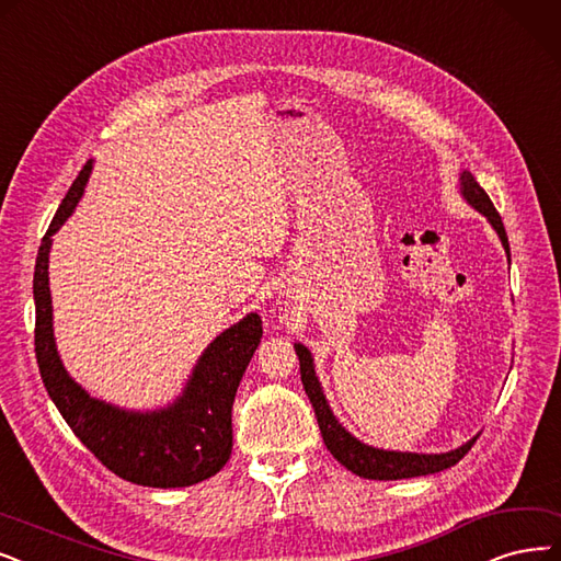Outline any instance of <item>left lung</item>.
Returning a JSON list of instances; mask_svg holds the SVG:
<instances>
[{
	"mask_svg": "<svg viewBox=\"0 0 561 561\" xmlns=\"http://www.w3.org/2000/svg\"><path fill=\"white\" fill-rule=\"evenodd\" d=\"M460 195L469 207H474L481 216L492 226V230L497 232L506 257L511 260L508 251V237L504 230L502 216L497 214L495 205L490 203L488 193L479 186L474 174L469 170L460 172L458 179ZM295 352L299 356V366H301V385L312 402V410H316L318 423H320V433L327 444V449L331 456L339 460L343 467H347L352 474L362 477V479H375V481H398V479H412V477H425V474H435L444 472V469L454 467L477 442L479 435L472 439H467L460 444L458 449L444 451V454H414V451H389V449H377V446L364 444L362 439H356L350 431H345V425L335 419V414L329 408V400L322 391V385L316 373V362H312V354L306 345L295 343Z\"/></svg>",
	"mask_w": 561,
	"mask_h": 561,
	"instance_id": "1",
	"label": "left lung"
}]
</instances>
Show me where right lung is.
I'll list each match as a JSON object with an SVG mask.
<instances>
[{"instance_id":"obj_1","label":"right lung","mask_w":561,"mask_h":561,"mask_svg":"<svg viewBox=\"0 0 561 561\" xmlns=\"http://www.w3.org/2000/svg\"><path fill=\"white\" fill-rule=\"evenodd\" d=\"M94 161H87L41 241L34 272L36 362L55 408L76 437L110 472L147 488H186L220 472L232 451V402L262 339L257 312L220 331L195 362L172 402L156 410H126L89 396L64 368L53 327L50 249L76 211Z\"/></svg>"}]
</instances>
